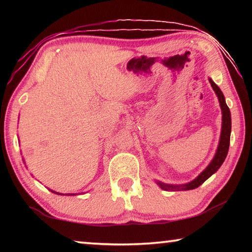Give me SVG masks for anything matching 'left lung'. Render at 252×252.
Returning <instances> with one entry per match:
<instances>
[{
    "mask_svg": "<svg viewBox=\"0 0 252 252\" xmlns=\"http://www.w3.org/2000/svg\"><path fill=\"white\" fill-rule=\"evenodd\" d=\"M209 82H210L213 91L216 92L217 96H218L219 104L221 108V112H222V125H221V133H220V140L218 148H217L216 155L213 157L208 167L203 170V171L199 174V176L193 179L192 181L185 183V185H168V183H163L161 181H156V183L159 186L162 190L164 191H187L195 189L202 185V183L210 178L213 173L218 171V169L223 163L225 157L228 155L229 144H230V133H231V113L228 108L227 103H225V99L223 93L221 92L220 88L213 81L209 78Z\"/></svg>",
    "mask_w": 252,
    "mask_h": 252,
    "instance_id": "obj_1",
    "label": "left lung"
}]
</instances>
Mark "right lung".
<instances>
[{
    "mask_svg": "<svg viewBox=\"0 0 252 252\" xmlns=\"http://www.w3.org/2000/svg\"><path fill=\"white\" fill-rule=\"evenodd\" d=\"M50 191H52L53 193H57V194H59V195H64L63 193H60V192H55V191H53V190H51L50 189ZM76 194H80V193H65V195H76Z\"/></svg>",
    "mask_w": 252,
    "mask_h": 252,
    "instance_id": "obj_1",
    "label": "right lung"
}]
</instances>
